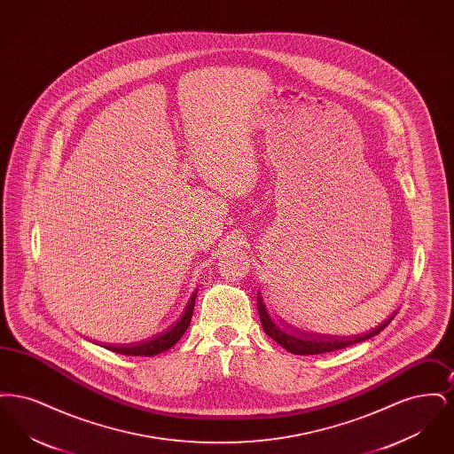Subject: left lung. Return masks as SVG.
<instances>
[{"instance_id": "1", "label": "left lung", "mask_w": 454, "mask_h": 454, "mask_svg": "<svg viewBox=\"0 0 454 454\" xmlns=\"http://www.w3.org/2000/svg\"><path fill=\"white\" fill-rule=\"evenodd\" d=\"M257 308H259L260 322L263 332L274 339L279 346L284 347L286 350H289L291 354H298V356H315V354H325V352H333L339 348H346V347L364 342L367 339L378 335L381 330H385L388 326L389 322L395 318L396 311L389 317L388 320H385L383 324L378 325L376 328L369 330L367 333L361 335H350V337H333V335H322V333H308L301 332L291 325L282 324L281 320L276 324L265 304L262 296L257 294Z\"/></svg>"}]
</instances>
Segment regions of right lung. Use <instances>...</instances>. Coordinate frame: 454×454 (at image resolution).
Masks as SVG:
<instances>
[{
	"label": "right lung",
	"instance_id": "add662e5",
	"mask_svg": "<svg viewBox=\"0 0 454 454\" xmlns=\"http://www.w3.org/2000/svg\"><path fill=\"white\" fill-rule=\"evenodd\" d=\"M195 298H197V291L192 293L191 300L187 302V306L184 308L180 318L175 322V324L167 328L165 332L154 335L152 339H146V340H141V342H136V344H124V346H104L112 352H117V354H122V356H156L160 352H165L168 348H172L180 337L185 333V330L189 328L191 320H192V313H194Z\"/></svg>",
	"mask_w": 454,
	"mask_h": 454
}]
</instances>
